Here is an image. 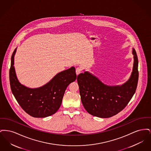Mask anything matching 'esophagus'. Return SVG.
I'll use <instances>...</instances> for the list:
<instances>
[{
  "instance_id": "1",
  "label": "esophagus",
  "mask_w": 151,
  "mask_h": 151,
  "mask_svg": "<svg viewBox=\"0 0 151 151\" xmlns=\"http://www.w3.org/2000/svg\"><path fill=\"white\" fill-rule=\"evenodd\" d=\"M81 72V68L80 67H78L76 70V75H78L79 74H80Z\"/></svg>"
}]
</instances>
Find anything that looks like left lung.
<instances>
[{"instance_id": "1", "label": "left lung", "mask_w": 151, "mask_h": 151, "mask_svg": "<svg viewBox=\"0 0 151 151\" xmlns=\"http://www.w3.org/2000/svg\"><path fill=\"white\" fill-rule=\"evenodd\" d=\"M134 65L129 79L121 86H110L88 71L78 76L81 100L91 115L106 118L116 115L125 108L137 89L139 72L137 52L132 49Z\"/></svg>"}]
</instances>
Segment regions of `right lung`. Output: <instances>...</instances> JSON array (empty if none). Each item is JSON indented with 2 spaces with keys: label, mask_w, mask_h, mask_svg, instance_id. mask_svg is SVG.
<instances>
[{
  "label": "right lung",
  "mask_w": 151,
  "mask_h": 151,
  "mask_svg": "<svg viewBox=\"0 0 151 151\" xmlns=\"http://www.w3.org/2000/svg\"><path fill=\"white\" fill-rule=\"evenodd\" d=\"M14 51L11 57L9 81L12 92L22 109L35 118H45L54 114L59 109L65 91L76 79V70L71 67L57 73L43 86L30 88L18 80L14 69Z\"/></svg>",
  "instance_id": "right-lung-1"
}]
</instances>
